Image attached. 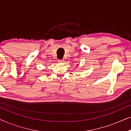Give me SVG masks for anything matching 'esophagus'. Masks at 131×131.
Returning <instances> with one entry per match:
<instances>
[{"instance_id": "34e87169", "label": "esophagus", "mask_w": 131, "mask_h": 131, "mask_svg": "<svg viewBox=\"0 0 131 131\" xmlns=\"http://www.w3.org/2000/svg\"><path fill=\"white\" fill-rule=\"evenodd\" d=\"M58 62H60V63H63L64 61L63 60H58Z\"/></svg>"}]
</instances>
